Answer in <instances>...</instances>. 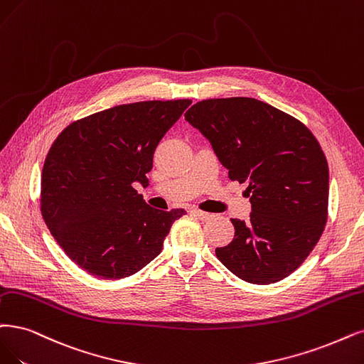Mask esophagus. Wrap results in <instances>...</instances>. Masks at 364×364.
Segmentation results:
<instances>
[{
	"label": "esophagus",
	"instance_id": "1",
	"mask_svg": "<svg viewBox=\"0 0 364 364\" xmlns=\"http://www.w3.org/2000/svg\"><path fill=\"white\" fill-rule=\"evenodd\" d=\"M193 214H195V216H196L198 219L204 220V222H207V220H210V219L214 218V214L207 213V211H203V210H193Z\"/></svg>",
	"mask_w": 364,
	"mask_h": 364
}]
</instances>
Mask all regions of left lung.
Instances as JSON below:
<instances>
[{"instance_id":"8db88e82","label":"left lung","mask_w":364,"mask_h":364,"mask_svg":"<svg viewBox=\"0 0 364 364\" xmlns=\"http://www.w3.org/2000/svg\"><path fill=\"white\" fill-rule=\"evenodd\" d=\"M210 141L232 181L247 183L249 220L216 257L237 277L268 285L314 250L328 218V165L300 119L252 97L207 99L184 114Z\"/></svg>"}]
</instances>
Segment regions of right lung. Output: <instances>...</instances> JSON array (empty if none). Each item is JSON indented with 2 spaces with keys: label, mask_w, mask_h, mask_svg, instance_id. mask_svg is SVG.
<instances>
[{
  "label": "right lung",
  "mask_w": 364,
  "mask_h": 364,
  "mask_svg": "<svg viewBox=\"0 0 364 364\" xmlns=\"http://www.w3.org/2000/svg\"><path fill=\"white\" fill-rule=\"evenodd\" d=\"M191 103L114 106L73 121L53 141L42 171L40 210L79 268L100 279H124L161 252L186 211L151 208L133 183L148 184L159 142Z\"/></svg>",
  "instance_id": "add662e5"
}]
</instances>
